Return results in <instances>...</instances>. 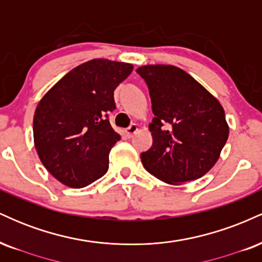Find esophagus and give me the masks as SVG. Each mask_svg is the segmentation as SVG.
I'll return each mask as SVG.
<instances>
[{"label":"esophagus","instance_id":"1","mask_svg":"<svg viewBox=\"0 0 262 262\" xmlns=\"http://www.w3.org/2000/svg\"><path fill=\"white\" fill-rule=\"evenodd\" d=\"M137 130H138V125L137 124H130L127 129H125V134H127V137L132 138L135 134V132H137Z\"/></svg>","mask_w":262,"mask_h":262}]
</instances>
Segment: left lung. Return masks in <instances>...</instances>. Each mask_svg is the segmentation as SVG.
Returning <instances> with one entry per match:
<instances>
[{
  "label": "left lung",
  "mask_w": 262,
  "mask_h": 262,
  "mask_svg": "<svg viewBox=\"0 0 262 262\" xmlns=\"http://www.w3.org/2000/svg\"><path fill=\"white\" fill-rule=\"evenodd\" d=\"M149 89L154 113L152 145L140 154L148 172L161 181L201 179L214 166L229 135L223 107L191 75L171 65L137 69Z\"/></svg>",
  "instance_id": "8db88e82"
}]
</instances>
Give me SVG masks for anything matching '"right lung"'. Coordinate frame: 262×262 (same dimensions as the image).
Wrapping results in <instances>:
<instances>
[{
  "label": "right lung",
  "mask_w": 262,
  "mask_h": 262,
  "mask_svg": "<svg viewBox=\"0 0 262 262\" xmlns=\"http://www.w3.org/2000/svg\"><path fill=\"white\" fill-rule=\"evenodd\" d=\"M133 70L127 62L95 59L73 69L39 102L33 119L35 149L45 169L73 188L86 187L108 170L121 135L110 124L113 92Z\"/></svg>",
  "instance_id": "add662e5"
}]
</instances>
